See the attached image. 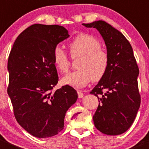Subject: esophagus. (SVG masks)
Returning <instances> with one entry per match:
<instances>
[{
    "label": "esophagus",
    "instance_id": "1",
    "mask_svg": "<svg viewBox=\"0 0 149 149\" xmlns=\"http://www.w3.org/2000/svg\"><path fill=\"white\" fill-rule=\"evenodd\" d=\"M77 93H78V96H79V98H82L84 97V94L81 92V91L80 90H77Z\"/></svg>",
    "mask_w": 149,
    "mask_h": 149
}]
</instances>
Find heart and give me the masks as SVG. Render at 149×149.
I'll use <instances>...</instances> for the list:
<instances>
[{"mask_svg":"<svg viewBox=\"0 0 149 149\" xmlns=\"http://www.w3.org/2000/svg\"><path fill=\"white\" fill-rule=\"evenodd\" d=\"M101 42L95 37L88 34H78L70 42L68 48L72 58L79 57L77 70L71 72L63 78V84L75 88L86 85L92 79L100 81L106 74L109 65L107 51L101 48ZM52 58L60 72L65 73L70 65V58L65 51L56 46L52 51Z\"/></svg>","mask_w":149,"mask_h":149,"instance_id":"obj_1","label":"heart"}]
</instances>
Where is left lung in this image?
Wrapping results in <instances>:
<instances>
[{"label": "left lung", "mask_w": 149, "mask_h": 149, "mask_svg": "<svg viewBox=\"0 0 149 149\" xmlns=\"http://www.w3.org/2000/svg\"><path fill=\"white\" fill-rule=\"evenodd\" d=\"M83 25L100 31L109 58L106 74L90 92L99 100L94 125L104 134H122L133 124L141 104L139 68L133 48L120 31L104 21Z\"/></svg>", "instance_id": "obj_1"}]
</instances>
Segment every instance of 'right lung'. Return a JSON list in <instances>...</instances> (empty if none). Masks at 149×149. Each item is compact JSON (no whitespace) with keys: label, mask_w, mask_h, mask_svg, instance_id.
<instances>
[{"label":"right lung","mask_w":149,"mask_h":149,"mask_svg":"<svg viewBox=\"0 0 149 149\" xmlns=\"http://www.w3.org/2000/svg\"><path fill=\"white\" fill-rule=\"evenodd\" d=\"M68 37L62 26L35 24L18 36L9 54L7 91L13 114L19 124L37 138L60 133L66 112L77 100L70 86L53 91L58 76L52 51Z\"/></svg>","instance_id":"add662e5"}]
</instances>
